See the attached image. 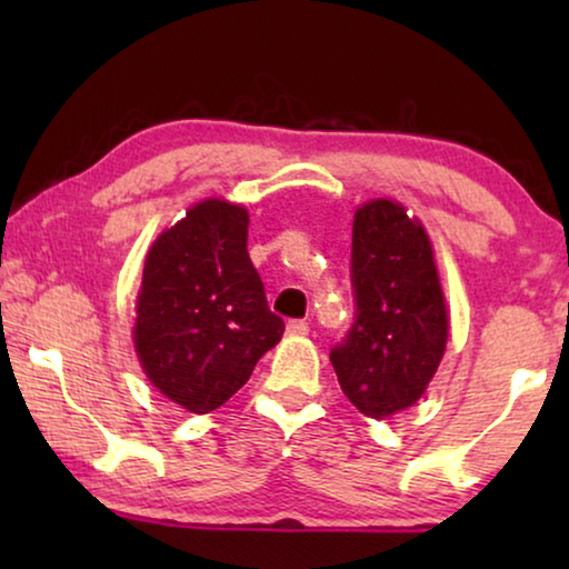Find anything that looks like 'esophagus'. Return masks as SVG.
<instances>
[{"instance_id":"34e87169","label":"esophagus","mask_w":569,"mask_h":569,"mask_svg":"<svg viewBox=\"0 0 569 569\" xmlns=\"http://www.w3.org/2000/svg\"><path fill=\"white\" fill-rule=\"evenodd\" d=\"M288 333L291 336H306L308 333V323L303 321V319H293V321H288Z\"/></svg>"}]
</instances>
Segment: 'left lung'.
<instances>
[{"instance_id":"1","label":"left lung","mask_w":569,"mask_h":569,"mask_svg":"<svg viewBox=\"0 0 569 569\" xmlns=\"http://www.w3.org/2000/svg\"><path fill=\"white\" fill-rule=\"evenodd\" d=\"M353 321L331 349L341 391L371 419L417 401L447 349V306L423 228L391 200L356 210Z\"/></svg>"}]
</instances>
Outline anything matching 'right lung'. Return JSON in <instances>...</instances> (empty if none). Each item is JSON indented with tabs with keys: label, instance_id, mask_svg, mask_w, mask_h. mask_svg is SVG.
I'll return each instance as SVG.
<instances>
[{
	"label": "right lung",
	"instance_id": "right-lung-1",
	"mask_svg": "<svg viewBox=\"0 0 569 569\" xmlns=\"http://www.w3.org/2000/svg\"><path fill=\"white\" fill-rule=\"evenodd\" d=\"M286 323L248 256V213L203 200L150 248L134 349L148 379L192 413L233 397Z\"/></svg>",
	"mask_w": 569,
	"mask_h": 569
}]
</instances>
